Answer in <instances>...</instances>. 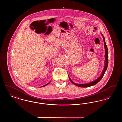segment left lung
<instances>
[{
  "mask_svg": "<svg viewBox=\"0 0 122 122\" xmlns=\"http://www.w3.org/2000/svg\"><path fill=\"white\" fill-rule=\"evenodd\" d=\"M102 36L103 39L104 44L105 50V61L104 68L102 72V75H101V76H100L99 77H98L97 79H96V80H95V81H93L91 82L88 83H87V84H76V83H74L73 81H72L71 80V79L70 78V77L69 76L70 81H71L73 84L75 85L76 86H79V87H88L94 86V85H96V84H97L98 82H99V81H101V80L103 76L104 75L105 73L106 70L107 69V66H108V52L107 47V45H106V42H105L104 37V36H103V35H102Z\"/></svg>",
  "mask_w": 122,
  "mask_h": 122,
  "instance_id": "left-lung-1",
  "label": "left lung"
}]
</instances>
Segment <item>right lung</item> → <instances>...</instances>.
Instances as JSON below:
<instances>
[{"mask_svg":"<svg viewBox=\"0 0 122 122\" xmlns=\"http://www.w3.org/2000/svg\"><path fill=\"white\" fill-rule=\"evenodd\" d=\"M49 83H50V82H49V83H47V84H46V85H44V86H41V87H43V86H46V85H48V84Z\"/></svg>","mask_w":122,"mask_h":122,"instance_id":"obj_1","label":"right lung"}]
</instances>
